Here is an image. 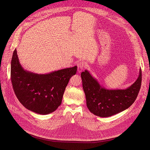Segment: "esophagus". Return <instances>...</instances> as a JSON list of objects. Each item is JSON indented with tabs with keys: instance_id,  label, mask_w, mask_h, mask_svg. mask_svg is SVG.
Instances as JSON below:
<instances>
[{
	"instance_id": "34e87169",
	"label": "esophagus",
	"mask_w": 150,
	"mask_h": 150,
	"mask_svg": "<svg viewBox=\"0 0 150 150\" xmlns=\"http://www.w3.org/2000/svg\"><path fill=\"white\" fill-rule=\"evenodd\" d=\"M85 66H86V64H85V63H84V62L80 61V62H78V64H77L78 72H79V73L81 72V71L84 69V68L85 67Z\"/></svg>"
}]
</instances>
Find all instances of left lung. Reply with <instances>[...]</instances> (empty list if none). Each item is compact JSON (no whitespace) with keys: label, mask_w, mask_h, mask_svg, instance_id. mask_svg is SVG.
Here are the masks:
<instances>
[{"label":"left lung","mask_w":150,"mask_h":150,"mask_svg":"<svg viewBox=\"0 0 150 150\" xmlns=\"http://www.w3.org/2000/svg\"><path fill=\"white\" fill-rule=\"evenodd\" d=\"M81 76L87 107L92 114L101 117L112 116L131 106L138 96L142 83L141 69L137 80L125 89L102 87L87 70Z\"/></svg>","instance_id":"8db88e82"}]
</instances>
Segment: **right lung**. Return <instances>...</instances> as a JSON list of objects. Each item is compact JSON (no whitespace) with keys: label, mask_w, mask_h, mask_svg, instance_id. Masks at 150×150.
Returning <instances> with one entry per match:
<instances>
[{"label":"right lung","mask_w":150,"mask_h":150,"mask_svg":"<svg viewBox=\"0 0 150 150\" xmlns=\"http://www.w3.org/2000/svg\"><path fill=\"white\" fill-rule=\"evenodd\" d=\"M77 67L66 68L47 74H38L23 69L16 49L11 62V80L14 93L21 104L31 111L47 115L61 105L70 78Z\"/></svg>","instance_id":"1"}]
</instances>
